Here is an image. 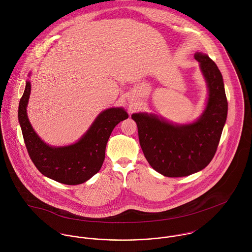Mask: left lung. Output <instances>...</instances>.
<instances>
[{
  "mask_svg": "<svg viewBox=\"0 0 252 252\" xmlns=\"http://www.w3.org/2000/svg\"><path fill=\"white\" fill-rule=\"evenodd\" d=\"M194 57L208 88L205 108L196 120L174 123L155 113L132 114L144 157L156 172L169 178L190 176L210 164L227 119L228 103L221 72L209 55L196 52Z\"/></svg>",
  "mask_w": 252,
  "mask_h": 252,
  "instance_id": "left-lung-1",
  "label": "left lung"
}]
</instances>
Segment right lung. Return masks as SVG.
Listing matches in <instances>:
<instances>
[{
    "label": "right lung",
    "mask_w": 252,
    "mask_h": 252,
    "mask_svg": "<svg viewBox=\"0 0 252 252\" xmlns=\"http://www.w3.org/2000/svg\"><path fill=\"white\" fill-rule=\"evenodd\" d=\"M32 72H29L31 76ZM31 94L30 78L18 107V121L28 153L36 169L46 178L57 182L76 185L96 175L105 160L106 146L114 127L128 118L122 108H109L101 111L88 130L69 145H50L40 139L27 115Z\"/></svg>",
    "instance_id": "add662e5"
}]
</instances>
